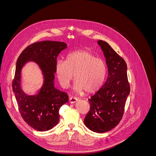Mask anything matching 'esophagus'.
<instances>
[{
	"label": "esophagus",
	"instance_id": "esophagus-1",
	"mask_svg": "<svg viewBox=\"0 0 156 156\" xmlns=\"http://www.w3.org/2000/svg\"><path fill=\"white\" fill-rule=\"evenodd\" d=\"M77 100H78L77 98L73 97V96H71V97L69 98V102L70 103H75V102H77Z\"/></svg>",
	"mask_w": 156,
	"mask_h": 156
}]
</instances>
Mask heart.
Returning a JSON list of instances; mask_svg holds the SVG:
<instances>
[{"label":"heart","instance_id":"b5f03b06","mask_svg":"<svg viewBox=\"0 0 156 156\" xmlns=\"http://www.w3.org/2000/svg\"><path fill=\"white\" fill-rule=\"evenodd\" d=\"M55 72L61 87L66 88L73 78L76 91L90 94L100 88L104 81L107 66L102 59L86 50H77L66 56V61L56 62Z\"/></svg>","mask_w":156,"mask_h":156}]
</instances>
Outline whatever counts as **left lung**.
<instances>
[{
	"label": "left lung",
	"instance_id": "left-lung-1",
	"mask_svg": "<svg viewBox=\"0 0 156 156\" xmlns=\"http://www.w3.org/2000/svg\"><path fill=\"white\" fill-rule=\"evenodd\" d=\"M98 44L106 58L108 77L104 85L88 100L90 107L84 122L90 130L104 133L116 127L123 117L130 85L124 59L106 41L100 40Z\"/></svg>",
	"mask_w": 156,
	"mask_h": 156
}]
</instances>
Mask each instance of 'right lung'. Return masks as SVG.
<instances>
[{
    "label": "right lung",
    "mask_w": 156,
    "mask_h": 156,
    "mask_svg": "<svg viewBox=\"0 0 156 156\" xmlns=\"http://www.w3.org/2000/svg\"><path fill=\"white\" fill-rule=\"evenodd\" d=\"M67 48L64 42L41 41L32 44L19 56L12 89L15 94L19 111L27 123L39 131L53 128L59 121L60 108L68 101L66 93L54 87L55 64L61 51ZM33 60L40 66L44 75V83L40 92L35 96H28L20 85L21 68L27 61Z\"/></svg>",
    "instance_id": "obj_1"
}]
</instances>
